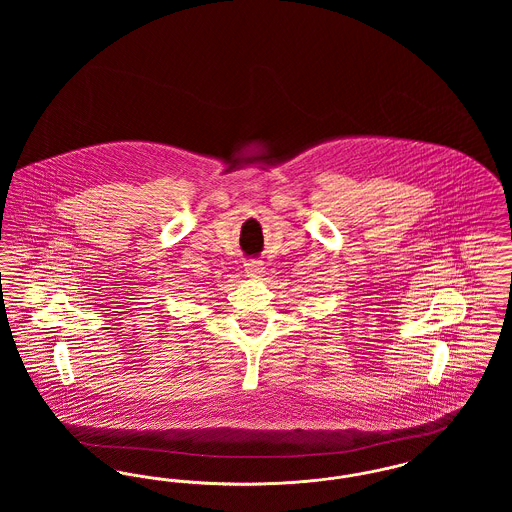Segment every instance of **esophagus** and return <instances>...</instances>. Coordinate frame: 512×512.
<instances>
[{"label": "esophagus", "instance_id": "34e87169", "mask_svg": "<svg viewBox=\"0 0 512 512\" xmlns=\"http://www.w3.org/2000/svg\"><path fill=\"white\" fill-rule=\"evenodd\" d=\"M263 263L261 261H249L247 265H245V272H247V276H251V278H259L261 274H263Z\"/></svg>", "mask_w": 512, "mask_h": 512}]
</instances>
